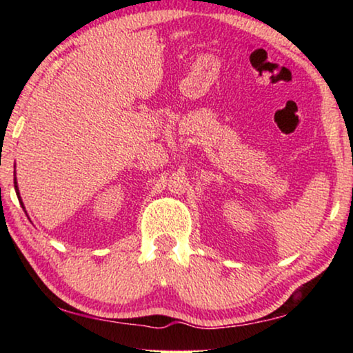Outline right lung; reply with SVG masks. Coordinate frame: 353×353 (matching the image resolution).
Listing matches in <instances>:
<instances>
[{"instance_id": "right-lung-1", "label": "right lung", "mask_w": 353, "mask_h": 353, "mask_svg": "<svg viewBox=\"0 0 353 353\" xmlns=\"http://www.w3.org/2000/svg\"><path fill=\"white\" fill-rule=\"evenodd\" d=\"M14 188H16V194H17V197H19V201H21V205L23 207V204H22V199H21V194H19V188H17V181H16V176H14ZM23 209H26V207H23Z\"/></svg>"}]
</instances>
